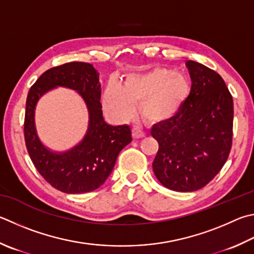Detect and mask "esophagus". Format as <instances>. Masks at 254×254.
<instances>
[{
  "label": "esophagus",
  "instance_id": "obj_1",
  "mask_svg": "<svg viewBox=\"0 0 254 254\" xmlns=\"http://www.w3.org/2000/svg\"><path fill=\"white\" fill-rule=\"evenodd\" d=\"M132 136H133V139H142V137H144L145 136V133L143 132L142 130H140L139 127H134L132 128Z\"/></svg>",
  "mask_w": 254,
  "mask_h": 254
}]
</instances>
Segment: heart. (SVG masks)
<instances>
[{
	"instance_id": "b5f03b06",
	"label": "heart",
	"mask_w": 254,
	"mask_h": 254,
	"mask_svg": "<svg viewBox=\"0 0 254 254\" xmlns=\"http://www.w3.org/2000/svg\"><path fill=\"white\" fill-rule=\"evenodd\" d=\"M190 84L183 75L169 68L156 67L124 80L123 86L110 81L104 92V107L112 117L124 120L134 113L140 103L142 117L151 123L172 120L186 103Z\"/></svg>"
}]
</instances>
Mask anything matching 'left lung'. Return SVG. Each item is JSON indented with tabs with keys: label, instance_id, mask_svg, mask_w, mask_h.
Returning a JSON list of instances; mask_svg holds the SVG:
<instances>
[{
	"label": "left lung",
	"instance_id": "left-lung-1",
	"mask_svg": "<svg viewBox=\"0 0 254 254\" xmlns=\"http://www.w3.org/2000/svg\"><path fill=\"white\" fill-rule=\"evenodd\" d=\"M192 85L186 103L151 134L159 143L153 172L162 186L191 192L205 187L229 158L233 100L222 77L203 64L187 61Z\"/></svg>",
	"mask_w": 254,
	"mask_h": 254
}]
</instances>
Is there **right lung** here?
Returning a JSON list of instances; mask_svg holds the SVG:
<instances>
[{"instance_id":"obj_1","label":"right lung","mask_w":254,"mask_h":254,"mask_svg":"<svg viewBox=\"0 0 254 254\" xmlns=\"http://www.w3.org/2000/svg\"><path fill=\"white\" fill-rule=\"evenodd\" d=\"M64 86L79 92L89 111V127L79 145L58 154L47 149L35 130L34 110L45 91ZM99 73L90 63L70 62L45 71L31 86L26 98L24 139L27 152L39 173L57 190L79 194L94 191L109 178L118 155L132 141L127 124L113 127L102 115Z\"/></svg>"}]
</instances>
